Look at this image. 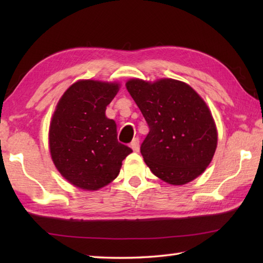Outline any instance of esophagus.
<instances>
[{
  "instance_id": "34e87169",
  "label": "esophagus",
  "mask_w": 263,
  "mask_h": 263,
  "mask_svg": "<svg viewBox=\"0 0 263 263\" xmlns=\"http://www.w3.org/2000/svg\"><path fill=\"white\" fill-rule=\"evenodd\" d=\"M131 148L133 149V152L138 153L139 149H140V147H139V138H135L131 142Z\"/></svg>"
}]
</instances>
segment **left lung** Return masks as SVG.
Listing matches in <instances>:
<instances>
[{
  "label": "left lung",
  "mask_w": 263,
  "mask_h": 263,
  "mask_svg": "<svg viewBox=\"0 0 263 263\" xmlns=\"http://www.w3.org/2000/svg\"><path fill=\"white\" fill-rule=\"evenodd\" d=\"M126 89L149 126L140 152L154 174L183 185L202 174L217 148V130L204 100L174 79H131Z\"/></svg>",
  "instance_id": "1"
}]
</instances>
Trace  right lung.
<instances>
[{"instance_id": "add662e5", "label": "right lung", "mask_w": 263, "mask_h": 263, "mask_svg": "<svg viewBox=\"0 0 263 263\" xmlns=\"http://www.w3.org/2000/svg\"><path fill=\"white\" fill-rule=\"evenodd\" d=\"M119 83L80 80L61 97L49 125V150L58 171L72 185L95 191L119 175L132 149L117 141L116 123L105 110Z\"/></svg>"}]
</instances>
